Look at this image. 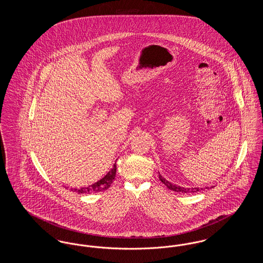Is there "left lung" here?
Wrapping results in <instances>:
<instances>
[{
	"instance_id": "left-lung-1",
	"label": "left lung",
	"mask_w": 263,
	"mask_h": 263,
	"mask_svg": "<svg viewBox=\"0 0 263 263\" xmlns=\"http://www.w3.org/2000/svg\"><path fill=\"white\" fill-rule=\"evenodd\" d=\"M159 178H160V180L163 182V184L166 186V187L168 188V189H171V190H173V191H175V192H181V193H194V192H197V191H199L200 190V188H184V187H180V186H177V185H175V184H173V183H171V182H168L167 180H165L164 178H163L162 175H159ZM203 188H201V190H202Z\"/></svg>"
}]
</instances>
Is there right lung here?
I'll return each mask as SVG.
<instances>
[{
	"instance_id": "1",
	"label": "right lung",
	"mask_w": 263,
	"mask_h": 263,
	"mask_svg": "<svg viewBox=\"0 0 263 263\" xmlns=\"http://www.w3.org/2000/svg\"><path fill=\"white\" fill-rule=\"evenodd\" d=\"M115 175H116V163L113 164V167L111 168V171L105 175L103 178H101L100 180H99L98 182L87 186V187L80 188V189H74V191H76L77 193L79 194H82V193H85V194H89V193H95V192H100V191H103V190H106L107 188L109 187L111 185V183L113 182V180L115 179ZM73 191V189H71Z\"/></svg>"
}]
</instances>
